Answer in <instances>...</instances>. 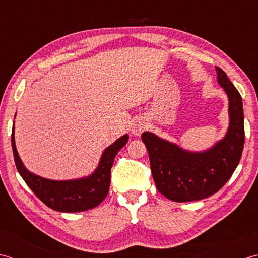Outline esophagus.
<instances>
[{
    "label": "esophagus",
    "mask_w": 258,
    "mask_h": 258,
    "mask_svg": "<svg viewBox=\"0 0 258 258\" xmlns=\"http://www.w3.org/2000/svg\"><path fill=\"white\" fill-rule=\"evenodd\" d=\"M147 128V123L145 120H137V121L134 123L133 128H131V133H133L135 136H139L141 133Z\"/></svg>",
    "instance_id": "esophagus-1"
}]
</instances>
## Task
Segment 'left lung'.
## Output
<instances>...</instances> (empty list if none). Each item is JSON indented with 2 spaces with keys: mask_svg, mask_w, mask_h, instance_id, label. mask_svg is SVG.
Masks as SVG:
<instances>
[{
  "mask_svg": "<svg viewBox=\"0 0 258 258\" xmlns=\"http://www.w3.org/2000/svg\"><path fill=\"white\" fill-rule=\"evenodd\" d=\"M216 68L217 81L228 97L229 125L225 137L205 151H188L145 131L141 135L158 191L172 202L201 201L216 194L232 177L244 148L243 100L227 75Z\"/></svg>",
  "mask_w": 258,
  "mask_h": 258,
  "instance_id": "obj_1",
  "label": "left lung"
}]
</instances>
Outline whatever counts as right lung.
<instances>
[{"label":"right lung","instance_id":"right-lung-1","mask_svg":"<svg viewBox=\"0 0 258 258\" xmlns=\"http://www.w3.org/2000/svg\"><path fill=\"white\" fill-rule=\"evenodd\" d=\"M129 136L123 135L104 149L99 165L88 177L70 180H52L29 171L18 154L12 128V149L15 166L21 177L36 197L56 212L78 213L97 207L107 197L110 187V173L114 157L128 143Z\"/></svg>","mask_w":258,"mask_h":258}]
</instances>
